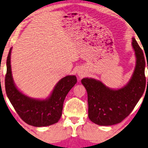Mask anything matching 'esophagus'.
<instances>
[{
	"instance_id": "34e87169",
	"label": "esophagus",
	"mask_w": 148,
	"mask_h": 148,
	"mask_svg": "<svg viewBox=\"0 0 148 148\" xmlns=\"http://www.w3.org/2000/svg\"><path fill=\"white\" fill-rule=\"evenodd\" d=\"M77 74L79 77H83L85 76V74H86V72H84V70L78 69V70H77Z\"/></svg>"
}]
</instances>
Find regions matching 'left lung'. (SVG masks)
I'll use <instances>...</instances> for the list:
<instances>
[{"mask_svg": "<svg viewBox=\"0 0 148 148\" xmlns=\"http://www.w3.org/2000/svg\"><path fill=\"white\" fill-rule=\"evenodd\" d=\"M132 45L136 64L126 86L116 90L108 88L99 80L87 77L82 79L87 92L89 118L95 124L109 126L121 122L131 113L144 93L146 83L144 53L134 38Z\"/></svg>", "mask_w": 148, "mask_h": 148, "instance_id": "left-lung-1", "label": "left lung"}]
</instances>
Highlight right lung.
<instances>
[{
	"label": "right lung",
	"instance_id": "1",
	"mask_svg": "<svg viewBox=\"0 0 148 148\" xmlns=\"http://www.w3.org/2000/svg\"><path fill=\"white\" fill-rule=\"evenodd\" d=\"M11 51L12 47L7 57L5 89L15 110L23 121L32 126L46 127L56 123L61 117L65 97L76 84V77L67 76L59 80L48 99L30 98L20 92L15 86L11 71Z\"/></svg>",
	"mask_w": 148,
	"mask_h": 148
}]
</instances>
